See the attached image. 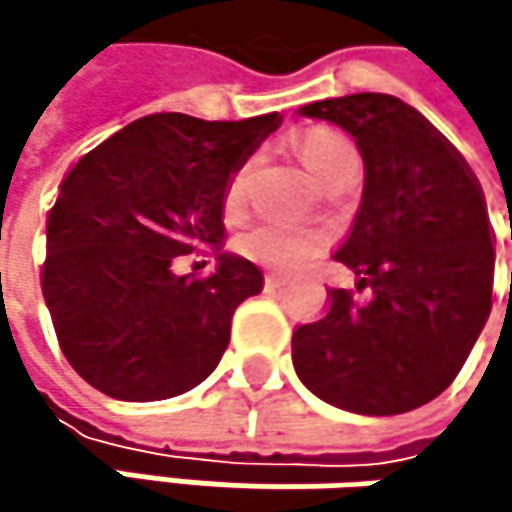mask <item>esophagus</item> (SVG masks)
I'll return each mask as SVG.
<instances>
[{"instance_id": "esophagus-1", "label": "esophagus", "mask_w": 512, "mask_h": 512, "mask_svg": "<svg viewBox=\"0 0 512 512\" xmlns=\"http://www.w3.org/2000/svg\"><path fill=\"white\" fill-rule=\"evenodd\" d=\"M263 287H266V293H278L284 287V278L278 272H266L263 275Z\"/></svg>"}]
</instances>
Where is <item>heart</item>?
<instances>
[{"label":"heart","instance_id":"b5f03b06","mask_svg":"<svg viewBox=\"0 0 512 512\" xmlns=\"http://www.w3.org/2000/svg\"><path fill=\"white\" fill-rule=\"evenodd\" d=\"M296 151L302 156L305 168L320 183H326L347 162H358L356 148L350 145V139L329 127L305 130L296 142ZM249 177H252V162H243L231 171L228 186H225V210L228 213H237L246 204ZM240 249L249 257H255L257 263H266L272 269H296L314 252V237L305 231H296V228L275 225V222H257L240 237Z\"/></svg>","mask_w":512,"mask_h":512}]
</instances>
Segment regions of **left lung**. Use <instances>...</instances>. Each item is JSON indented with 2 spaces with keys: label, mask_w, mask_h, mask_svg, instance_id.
I'll use <instances>...</instances> for the list:
<instances>
[{
  "label": "left lung",
  "mask_w": 512,
  "mask_h": 512,
  "mask_svg": "<svg viewBox=\"0 0 512 512\" xmlns=\"http://www.w3.org/2000/svg\"><path fill=\"white\" fill-rule=\"evenodd\" d=\"M356 139L364 195L335 260L356 290L293 332L296 376L358 415H400L439 397L462 370L489 308L495 231L462 154L409 103L347 94L302 106ZM512 237V234H510ZM371 296L355 302V293Z\"/></svg>",
  "instance_id": "left-lung-1"
}]
</instances>
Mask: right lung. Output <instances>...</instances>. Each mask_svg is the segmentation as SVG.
Masks as SVG:
<instances>
[{
    "mask_svg": "<svg viewBox=\"0 0 512 512\" xmlns=\"http://www.w3.org/2000/svg\"><path fill=\"white\" fill-rule=\"evenodd\" d=\"M275 127L278 112H154L67 171L47 213L41 290L58 347L88 385L151 403L216 370L237 305L263 287L252 260L219 252L225 186ZM201 245L217 249V269L174 273L173 257Z\"/></svg>",
    "mask_w": 512,
    "mask_h": 512,
    "instance_id": "add662e5",
    "label": "right lung"
}]
</instances>
